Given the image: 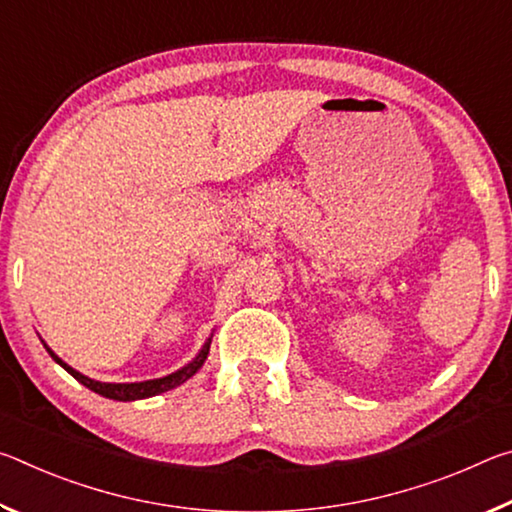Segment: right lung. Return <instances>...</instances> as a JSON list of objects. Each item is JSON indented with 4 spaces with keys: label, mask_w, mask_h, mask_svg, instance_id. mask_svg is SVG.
Instances as JSON below:
<instances>
[{
    "label": "right lung",
    "mask_w": 512,
    "mask_h": 512,
    "mask_svg": "<svg viewBox=\"0 0 512 512\" xmlns=\"http://www.w3.org/2000/svg\"><path fill=\"white\" fill-rule=\"evenodd\" d=\"M210 343H212V336L203 343V348L198 350L196 357L185 363L183 368H178L176 372H171V375H164L158 379H146V381H131V384H108V381H97V379H90L85 377L83 372L74 370L72 366H67V363L58 357V354L49 348L45 343V348L49 352V357L54 359L58 366H63L69 375H72L76 381H81L85 388H90V391L99 393L103 397H108V400H117V402H135V400H146V397H153V395H160V393H167L171 388H176L180 384H185L189 377H194L198 370L203 368V363L207 359V354H210Z\"/></svg>",
    "instance_id": "1"
}]
</instances>
